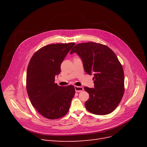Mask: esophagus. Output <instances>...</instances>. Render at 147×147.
I'll return each instance as SVG.
<instances>
[{
    "instance_id": "obj_1",
    "label": "esophagus",
    "mask_w": 147,
    "mask_h": 147,
    "mask_svg": "<svg viewBox=\"0 0 147 147\" xmlns=\"http://www.w3.org/2000/svg\"><path fill=\"white\" fill-rule=\"evenodd\" d=\"M74 88H75V90L76 92H82L83 90V87H81V86H74Z\"/></svg>"
}]
</instances>
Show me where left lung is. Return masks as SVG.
Masks as SVG:
<instances>
[{"mask_svg":"<svg viewBox=\"0 0 147 147\" xmlns=\"http://www.w3.org/2000/svg\"><path fill=\"white\" fill-rule=\"evenodd\" d=\"M73 53L81 58L85 72L94 75V88H84L89 94L86 109L96 115L111 113L125 92L124 72L117 56L108 46L95 42L76 45L70 54Z\"/></svg>","mask_w":147,"mask_h":147,"instance_id":"obj_1","label":"left lung"}]
</instances>
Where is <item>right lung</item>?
Wrapping results in <instances>:
<instances>
[{
	"mask_svg": "<svg viewBox=\"0 0 147 147\" xmlns=\"http://www.w3.org/2000/svg\"><path fill=\"white\" fill-rule=\"evenodd\" d=\"M74 43L46 45L31 58L27 71L26 86L30 101L43 117L57 119L68 111L75 94L73 85L60 86L55 77Z\"/></svg>",
	"mask_w": 147,
	"mask_h": 147,
	"instance_id": "1",
	"label": "right lung"
}]
</instances>
